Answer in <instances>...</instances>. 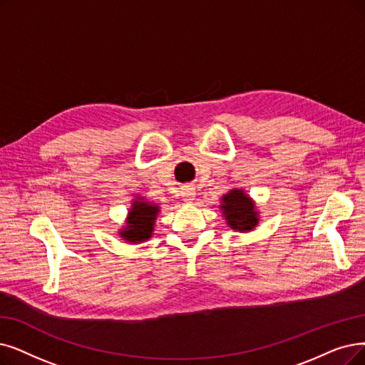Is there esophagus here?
Listing matches in <instances>:
<instances>
[{"instance_id": "obj_1", "label": "esophagus", "mask_w": 365, "mask_h": 365, "mask_svg": "<svg viewBox=\"0 0 365 365\" xmlns=\"http://www.w3.org/2000/svg\"><path fill=\"white\" fill-rule=\"evenodd\" d=\"M195 195H196V190L192 185H185L182 188V197L185 202H192L195 199Z\"/></svg>"}]
</instances>
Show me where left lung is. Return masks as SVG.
I'll list each match as a JSON object with an SVG mask.
<instances>
[{
	"label": "left lung",
	"instance_id": "1",
	"mask_svg": "<svg viewBox=\"0 0 365 365\" xmlns=\"http://www.w3.org/2000/svg\"><path fill=\"white\" fill-rule=\"evenodd\" d=\"M227 225L240 232H249L259 223L255 202L244 193L242 188H232L222 197L220 205Z\"/></svg>",
	"mask_w": 365,
	"mask_h": 365
}]
</instances>
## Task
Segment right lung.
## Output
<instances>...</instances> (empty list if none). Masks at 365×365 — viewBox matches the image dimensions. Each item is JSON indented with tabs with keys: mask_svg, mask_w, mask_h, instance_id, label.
Instances as JSON below:
<instances>
[{
	"mask_svg": "<svg viewBox=\"0 0 365 365\" xmlns=\"http://www.w3.org/2000/svg\"><path fill=\"white\" fill-rule=\"evenodd\" d=\"M160 208L155 203L138 197L128 211L127 225L120 230V237L127 242H143L151 238Z\"/></svg>",
	"mask_w": 365,
	"mask_h": 365,
	"instance_id": "obj_1",
	"label": "right lung"
}]
</instances>
